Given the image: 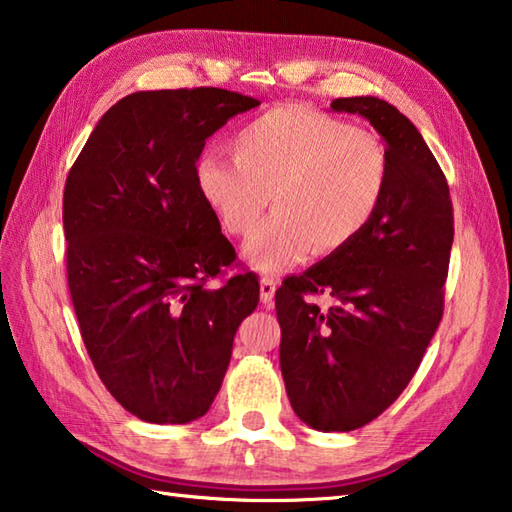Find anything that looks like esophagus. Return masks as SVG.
I'll list each match as a JSON object with an SVG mask.
<instances>
[{
  "label": "esophagus",
  "mask_w": 512,
  "mask_h": 512,
  "mask_svg": "<svg viewBox=\"0 0 512 512\" xmlns=\"http://www.w3.org/2000/svg\"><path fill=\"white\" fill-rule=\"evenodd\" d=\"M275 280L273 277H262V282H259V300L264 302V305H271L273 298H275Z\"/></svg>",
  "instance_id": "esophagus-1"
}]
</instances>
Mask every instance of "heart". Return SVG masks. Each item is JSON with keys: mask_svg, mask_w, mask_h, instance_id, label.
Masks as SVG:
<instances>
[{"mask_svg": "<svg viewBox=\"0 0 512 512\" xmlns=\"http://www.w3.org/2000/svg\"><path fill=\"white\" fill-rule=\"evenodd\" d=\"M232 155H203L194 180L216 221L248 237L268 205L275 214L244 246L259 273H282L314 253L350 246L375 219L391 180L386 144L366 128L296 103L250 119Z\"/></svg>", "mask_w": 512, "mask_h": 512, "instance_id": "b5f03b06", "label": "heart"}]
</instances>
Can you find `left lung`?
<instances>
[{
    "instance_id": "left-lung-1",
    "label": "left lung",
    "mask_w": 512,
    "mask_h": 512,
    "mask_svg": "<svg viewBox=\"0 0 512 512\" xmlns=\"http://www.w3.org/2000/svg\"><path fill=\"white\" fill-rule=\"evenodd\" d=\"M386 142L391 180L368 228L275 291L280 368L298 418L318 431H354L409 384L443 318L454 241L443 169L409 119L384 99H334ZM314 295L333 307L320 310Z\"/></svg>"
}]
</instances>
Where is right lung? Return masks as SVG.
<instances>
[{"instance_id":"right-lung-1","label":"right lung","mask_w":512,"mask_h":512,"mask_svg":"<svg viewBox=\"0 0 512 512\" xmlns=\"http://www.w3.org/2000/svg\"><path fill=\"white\" fill-rule=\"evenodd\" d=\"M255 106L221 88L128 94L67 176V284L83 343L110 395L144 422L210 411L259 302L253 273L205 287L237 255L194 180L207 137Z\"/></svg>"}]
</instances>
